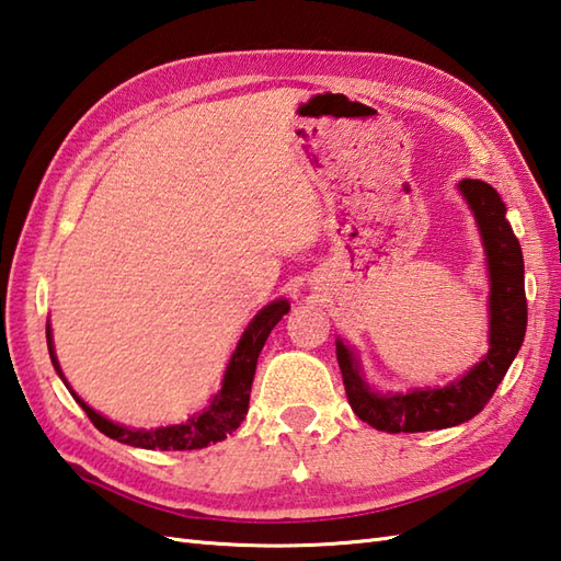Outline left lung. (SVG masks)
I'll return each mask as SVG.
<instances>
[{
    "label": "left lung",
    "mask_w": 561,
    "mask_h": 561,
    "mask_svg": "<svg viewBox=\"0 0 561 561\" xmlns=\"http://www.w3.org/2000/svg\"><path fill=\"white\" fill-rule=\"evenodd\" d=\"M458 190L478 221L484 245L486 277H490V301H486L490 350L470 371L446 386L380 392L366 380L356 352L337 337V364L347 400L356 416L378 432H434V428L458 426L472 420L494 396L526 337L528 304L526 282H523L526 270H523L520 243L506 219L504 199L490 183L472 181V178L460 181Z\"/></svg>",
    "instance_id": "8db88e82"
}]
</instances>
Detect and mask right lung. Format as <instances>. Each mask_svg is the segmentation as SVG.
I'll return each mask as SVG.
<instances>
[{
	"mask_svg": "<svg viewBox=\"0 0 561 561\" xmlns=\"http://www.w3.org/2000/svg\"><path fill=\"white\" fill-rule=\"evenodd\" d=\"M289 301L287 299H277L267 304L265 308H260L257 316L250 320L248 328L243 330L241 340H238L236 350L231 354L229 364H226V371L221 378V388L217 396H211L209 404L202 412L187 416V422L183 424H169V426H157V428H135V426H125L117 424L108 416H103L93 408H89L83 402L71 386L67 383V378L59 368L57 354H55V342H53V328L50 320H47V350H50V359L57 376L65 380V386L69 388L71 398H75L81 410L89 414V420L93 426L103 432L105 436H111L121 444L135 446V448H147V450H195V448H205L209 444H217V440H224L226 434L236 432L241 422L248 414V402H250V386H253L255 378V366H257V356L265 347V342L270 337L272 328L279 323L282 316L289 313Z\"/></svg>",
	"mask_w": 561,
	"mask_h": 561,
	"instance_id": "1",
	"label": "right lung"
}]
</instances>
